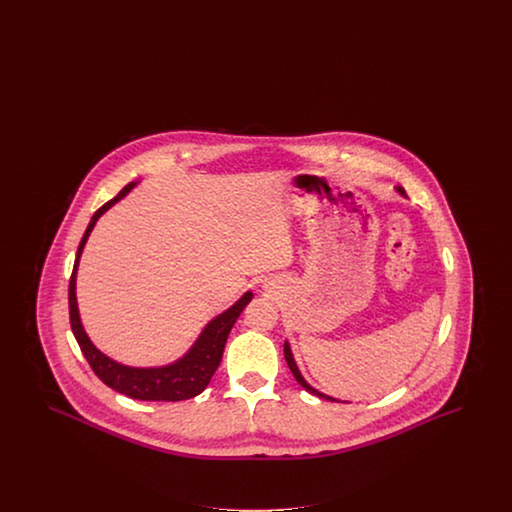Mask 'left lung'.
Wrapping results in <instances>:
<instances>
[{
  "label": "left lung",
  "mask_w": 512,
  "mask_h": 512,
  "mask_svg": "<svg viewBox=\"0 0 512 512\" xmlns=\"http://www.w3.org/2000/svg\"><path fill=\"white\" fill-rule=\"evenodd\" d=\"M397 192L401 195H405V190L403 188H397ZM284 357H286V363L290 366V370H292L293 376H295V380L305 388L307 391H311V393H315L318 397H322V399H330V401H336V399H332V397H328V395H324V393H320V391L315 390V388H311L307 382H305V378L301 376V372H299V368L295 365V361H293L292 349H290V345L286 343L284 345Z\"/></svg>",
  "instance_id": "obj_1"
}]
</instances>
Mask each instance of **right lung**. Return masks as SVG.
Masks as SVG:
<instances>
[{
  "instance_id": "add662e5",
  "label": "right lung",
  "mask_w": 512,
  "mask_h": 512,
  "mask_svg": "<svg viewBox=\"0 0 512 512\" xmlns=\"http://www.w3.org/2000/svg\"><path fill=\"white\" fill-rule=\"evenodd\" d=\"M136 184L130 182L122 188L117 197L107 201L103 207H99L90 220L82 242L78 245L76 259H74L73 274L69 282V315H71V328H73L74 338L80 345V351L84 353L86 361L92 366L99 380L107 384L119 393H124L132 399L140 401H184L199 395L201 391L207 388L211 382L215 370L219 368L224 353V345L228 340V334L234 326V322L242 315L245 305L251 301L253 293H244L242 299H238L228 311L222 315L213 318L201 336L197 338L194 347L176 363L169 366H159V368H134V366H124L107 355H103L96 345L86 336L80 317H78V307H76V270H78V261L82 255V249L86 245V240L96 226L99 217L124 195L128 194Z\"/></svg>"
}]
</instances>
